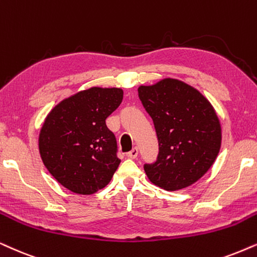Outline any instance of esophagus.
Here are the masks:
<instances>
[{
    "instance_id": "obj_1",
    "label": "esophagus",
    "mask_w": 257,
    "mask_h": 257,
    "mask_svg": "<svg viewBox=\"0 0 257 257\" xmlns=\"http://www.w3.org/2000/svg\"><path fill=\"white\" fill-rule=\"evenodd\" d=\"M138 155H139V149L134 147L131 152L128 153V154H126V157L131 158V159H136V158H138Z\"/></svg>"
}]
</instances>
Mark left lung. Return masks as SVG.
Instances as JSON below:
<instances>
[{
	"mask_svg": "<svg viewBox=\"0 0 257 257\" xmlns=\"http://www.w3.org/2000/svg\"><path fill=\"white\" fill-rule=\"evenodd\" d=\"M138 91L159 142L157 161L144 166L148 179L166 191L194 184L220 149L222 129L213 106L197 89L173 78Z\"/></svg>",
	"mask_w": 257,
	"mask_h": 257,
	"instance_id": "left-lung-1",
	"label": "left lung"
}]
</instances>
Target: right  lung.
Instances as JSON below:
<instances>
[{"label": "right lung", "instance_id": "obj_1", "mask_svg": "<svg viewBox=\"0 0 257 257\" xmlns=\"http://www.w3.org/2000/svg\"><path fill=\"white\" fill-rule=\"evenodd\" d=\"M122 99V89L93 86L63 99L45 118L39 134L40 157L67 190L92 194L110 183L121 160L105 119Z\"/></svg>", "mask_w": 257, "mask_h": 257}]
</instances>
